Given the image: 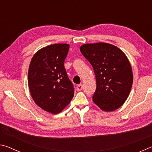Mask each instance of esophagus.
I'll return each instance as SVG.
<instances>
[{
	"instance_id": "esophagus-1",
	"label": "esophagus",
	"mask_w": 152,
	"mask_h": 152,
	"mask_svg": "<svg viewBox=\"0 0 152 152\" xmlns=\"http://www.w3.org/2000/svg\"><path fill=\"white\" fill-rule=\"evenodd\" d=\"M83 88V86H82V84H78V86L76 87V90L77 91H80Z\"/></svg>"
}]
</instances>
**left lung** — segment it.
<instances>
[{
    "instance_id": "obj_1",
    "label": "left lung",
    "mask_w": 152,
    "mask_h": 152,
    "mask_svg": "<svg viewBox=\"0 0 152 152\" xmlns=\"http://www.w3.org/2000/svg\"><path fill=\"white\" fill-rule=\"evenodd\" d=\"M80 50L94 72L96 88L93 102L104 111L121 107L129 94L133 79L127 56L119 48L106 43H87Z\"/></svg>"
}]
</instances>
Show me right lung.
Here are the masks:
<instances>
[{"label": "right lung", "instance_id": "1", "mask_svg": "<svg viewBox=\"0 0 152 152\" xmlns=\"http://www.w3.org/2000/svg\"><path fill=\"white\" fill-rule=\"evenodd\" d=\"M70 45L56 43L37 51L31 61L28 84L33 101L43 110L60 113L74 94V85L64 68Z\"/></svg>", "mask_w": 152, "mask_h": 152}]
</instances>
